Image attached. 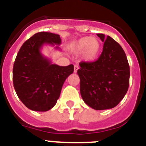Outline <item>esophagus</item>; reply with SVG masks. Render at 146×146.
<instances>
[{
  "instance_id": "obj_1",
  "label": "esophagus",
  "mask_w": 146,
  "mask_h": 146,
  "mask_svg": "<svg viewBox=\"0 0 146 146\" xmlns=\"http://www.w3.org/2000/svg\"><path fill=\"white\" fill-rule=\"evenodd\" d=\"M78 69H79V66H78V65H74V72H75V73H77V72Z\"/></svg>"
}]
</instances>
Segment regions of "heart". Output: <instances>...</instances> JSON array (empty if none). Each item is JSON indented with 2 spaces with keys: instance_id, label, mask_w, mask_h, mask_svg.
<instances>
[{
  "instance_id": "b5f03b06",
  "label": "heart",
  "mask_w": 146,
  "mask_h": 146,
  "mask_svg": "<svg viewBox=\"0 0 146 146\" xmlns=\"http://www.w3.org/2000/svg\"><path fill=\"white\" fill-rule=\"evenodd\" d=\"M101 42L95 37L86 36L80 38L74 43L73 50L75 53L84 52V58L87 61H94L101 50Z\"/></svg>"
}]
</instances>
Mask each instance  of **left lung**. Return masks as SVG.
I'll return each mask as SVG.
<instances>
[{"label":"left lung","mask_w":146,"mask_h":146,"mask_svg":"<svg viewBox=\"0 0 146 146\" xmlns=\"http://www.w3.org/2000/svg\"><path fill=\"white\" fill-rule=\"evenodd\" d=\"M104 42L97 60L80 62L77 74L83 101L96 110L111 109L118 105L128 91L129 66L121 45L102 33L96 34Z\"/></svg>","instance_id":"1"}]
</instances>
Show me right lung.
Here are the masks:
<instances>
[{
    "label": "right lung",
    "mask_w": 146,
    "mask_h": 146,
    "mask_svg": "<svg viewBox=\"0 0 146 146\" xmlns=\"http://www.w3.org/2000/svg\"><path fill=\"white\" fill-rule=\"evenodd\" d=\"M60 44L58 34L39 32L24 42L18 52L13 66V84L19 99L28 109L38 112L52 109L64 82L74 72L72 64L60 66L52 64L41 52L44 45ZM55 48L60 50L58 46Z\"/></svg>",
    "instance_id": "obj_1"
}]
</instances>
